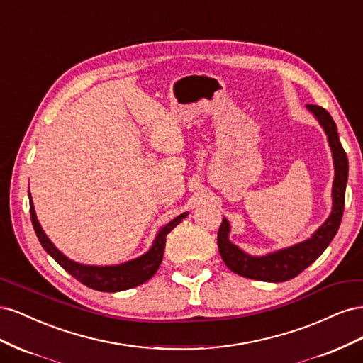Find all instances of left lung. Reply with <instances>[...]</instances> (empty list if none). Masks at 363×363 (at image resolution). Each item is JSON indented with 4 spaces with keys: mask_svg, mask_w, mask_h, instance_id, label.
<instances>
[{
    "mask_svg": "<svg viewBox=\"0 0 363 363\" xmlns=\"http://www.w3.org/2000/svg\"><path fill=\"white\" fill-rule=\"evenodd\" d=\"M307 108L320 121L328 138L335 162L333 182V211L327 221L316 230L315 235L291 248L280 250L265 257H251L240 251L228 240V223L224 218L218 230V248L230 271L239 276L260 281H286L298 276L307 267L320 257L337 233L345 206V188L348 180V159L337 136V128L333 118L324 107L307 104Z\"/></svg>",
    "mask_w": 363,
    "mask_h": 363,
    "instance_id": "8db88e82",
    "label": "left lung"
}]
</instances>
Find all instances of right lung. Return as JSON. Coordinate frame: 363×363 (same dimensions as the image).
<instances>
[{
	"label": "right lung",
	"mask_w": 363,
	"mask_h": 363,
	"mask_svg": "<svg viewBox=\"0 0 363 363\" xmlns=\"http://www.w3.org/2000/svg\"><path fill=\"white\" fill-rule=\"evenodd\" d=\"M186 215L188 213H182L177 218H174L169 224L164 225L159 232L151 250L145 252L144 256H140L135 260H130L127 263H123V265H118V267H86L69 260L68 257H65L62 252L51 244V240L40 228V224L36 218L35 207H33L31 196H30V216H31L33 228H35L36 236L39 239V242L42 244L43 250H45L65 271L69 272L74 279L86 284L87 288L101 291V292L125 291L130 288L139 286V284L145 283L147 280H150L152 276H155L162 263L164 244H167V235L175 225L183 221V218H186Z\"/></svg>",
	"instance_id": "right-lung-1"
}]
</instances>
